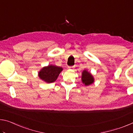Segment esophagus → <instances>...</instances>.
I'll list each match as a JSON object with an SVG mask.
<instances>
[{
    "instance_id": "34e87169",
    "label": "esophagus",
    "mask_w": 133,
    "mask_h": 133,
    "mask_svg": "<svg viewBox=\"0 0 133 133\" xmlns=\"http://www.w3.org/2000/svg\"><path fill=\"white\" fill-rule=\"evenodd\" d=\"M69 69H73L75 67V66H69Z\"/></svg>"
}]
</instances>
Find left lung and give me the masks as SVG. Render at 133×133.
<instances>
[{"label": "left lung", "instance_id": "1", "mask_svg": "<svg viewBox=\"0 0 133 133\" xmlns=\"http://www.w3.org/2000/svg\"><path fill=\"white\" fill-rule=\"evenodd\" d=\"M82 82H83L86 86L90 85V84H92L94 81V77H92V76L90 75L89 72H88L86 70H84L83 72H82Z\"/></svg>", "mask_w": 133, "mask_h": 133}]
</instances>
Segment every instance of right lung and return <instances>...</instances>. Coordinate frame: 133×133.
I'll use <instances>...</instances> for the list:
<instances>
[{"instance_id": "1", "label": "right lung", "mask_w": 133, "mask_h": 133, "mask_svg": "<svg viewBox=\"0 0 133 133\" xmlns=\"http://www.w3.org/2000/svg\"><path fill=\"white\" fill-rule=\"evenodd\" d=\"M62 70L61 67L49 65L42 69L38 73V76L40 79L47 83H52L56 81Z\"/></svg>"}]
</instances>
